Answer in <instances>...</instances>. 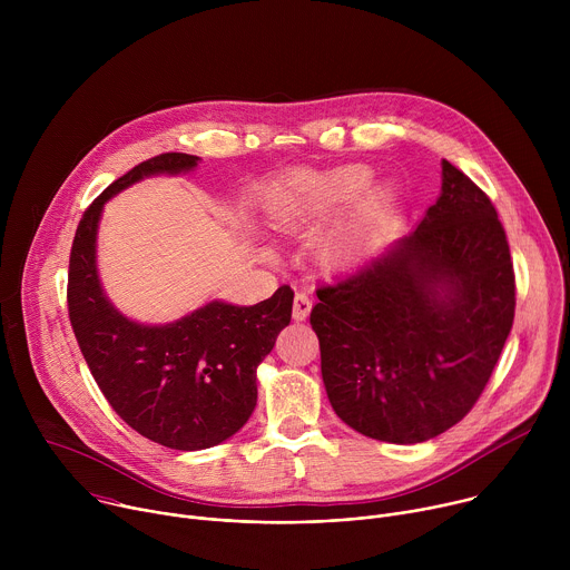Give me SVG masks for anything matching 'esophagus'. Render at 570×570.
Listing matches in <instances>:
<instances>
[{
    "instance_id": "esophagus-1",
    "label": "esophagus",
    "mask_w": 570,
    "mask_h": 570,
    "mask_svg": "<svg viewBox=\"0 0 570 570\" xmlns=\"http://www.w3.org/2000/svg\"><path fill=\"white\" fill-rule=\"evenodd\" d=\"M311 297L306 293H295V299H293V320L295 322H302L308 317L311 313Z\"/></svg>"
}]
</instances>
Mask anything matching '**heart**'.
I'll return each mask as SVG.
<instances>
[{
    "label": "heart",
    "instance_id": "obj_1",
    "mask_svg": "<svg viewBox=\"0 0 570 570\" xmlns=\"http://www.w3.org/2000/svg\"><path fill=\"white\" fill-rule=\"evenodd\" d=\"M370 183L372 171L363 165H345L330 171H293L268 189V220L286 234L302 236L352 204L317 243V257L324 266H352L372 250L392 209L390 191L383 185L370 187Z\"/></svg>",
    "mask_w": 570,
    "mask_h": 570
}]
</instances>
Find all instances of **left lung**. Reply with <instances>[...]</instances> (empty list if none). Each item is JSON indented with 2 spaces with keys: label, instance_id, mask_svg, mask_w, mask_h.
Segmentation results:
<instances>
[{
  "label": "left lung",
  "instance_id": "1",
  "mask_svg": "<svg viewBox=\"0 0 570 570\" xmlns=\"http://www.w3.org/2000/svg\"><path fill=\"white\" fill-rule=\"evenodd\" d=\"M315 293L311 327L332 409L392 444L438 438L473 409L517 304L497 209L446 159L440 198L417 227Z\"/></svg>",
  "mask_w": 570,
  "mask_h": 570
}]
</instances>
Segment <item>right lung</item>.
Returning a JSON list of instances; mask_svg holds the SVG:
<instances>
[{"label": "right lung", "instance_id": "add662e5", "mask_svg": "<svg viewBox=\"0 0 570 570\" xmlns=\"http://www.w3.org/2000/svg\"><path fill=\"white\" fill-rule=\"evenodd\" d=\"M200 157L161 153L115 180L78 223L67 304L73 336L115 413L139 435L178 451L216 446L238 433L257 405V367L291 322L293 291L238 306L212 299L167 324H141L106 295L97 268L104 205L150 176H178Z\"/></svg>", "mask_w": 570, "mask_h": 570}]
</instances>
